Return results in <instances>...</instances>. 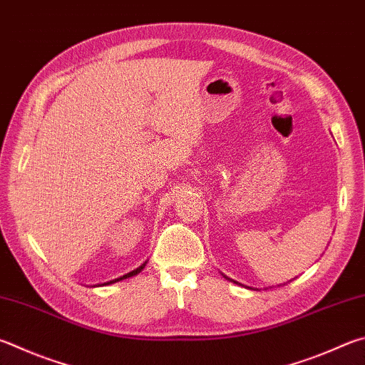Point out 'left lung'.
I'll return each instance as SVG.
<instances>
[{
    "label": "left lung",
    "mask_w": 365,
    "mask_h": 365,
    "mask_svg": "<svg viewBox=\"0 0 365 365\" xmlns=\"http://www.w3.org/2000/svg\"><path fill=\"white\" fill-rule=\"evenodd\" d=\"M223 277H227V276H225V274H223ZM227 279H228V281H233V279H230V277H227ZM233 282H235V284H237L236 281H233ZM240 286H241V284H240Z\"/></svg>",
    "instance_id": "8db88e82"
}]
</instances>
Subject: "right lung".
Instances as JSON below:
<instances>
[{
    "instance_id": "1",
    "label": "right lung",
    "mask_w": 365,
    "mask_h": 365,
    "mask_svg": "<svg viewBox=\"0 0 365 365\" xmlns=\"http://www.w3.org/2000/svg\"><path fill=\"white\" fill-rule=\"evenodd\" d=\"M147 267V262H143L140 267L138 268H135V269H132L130 273H128V274H123V276H119V277H116V279H111V281H108V282H103V284H97V287L98 286H110V284H115V282H119V281H124V279H128V277H132V276H137L138 273H140V271ZM96 287V286H94Z\"/></svg>"
}]
</instances>
